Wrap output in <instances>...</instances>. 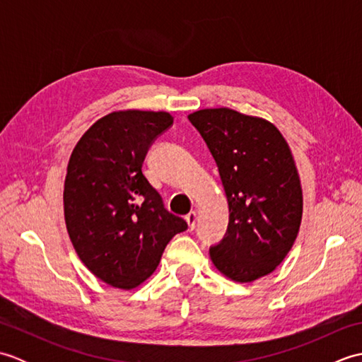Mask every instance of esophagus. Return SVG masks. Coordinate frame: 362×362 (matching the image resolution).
I'll use <instances>...</instances> for the list:
<instances>
[{
  "mask_svg": "<svg viewBox=\"0 0 362 362\" xmlns=\"http://www.w3.org/2000/svg\"><path fill=\"white\" fill-rule=\"evenodd\" d=\"M185 221L188 224V228L189 230H194V226H196V211H189L187 216H185Z\"/></svg>",
  "mask_w": 362,
  "mask_h": 362,
  "instance_id": "obj_1",
  "label": "esophagus"
}]
</instances>
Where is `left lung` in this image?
Wrapping results in <instances>:
<instances>
[{"mask_svg": "<svg viewBox=\"0 0 362 362\" xmlns=\"http://www.w3.org/2000/svg\"><path fill=\"white\" fill-rule=\"evenodd\" d=\"M191 121L216 161L228 202V227L210 247L213 264L230 280L250 283L275 271L294 244L303 196L289 146L263 118L204 109Z\"/></svg>", "mask_w": 362, "mask_h": 362, "instance_id": "8db88e82", "label": "left lung"}]
</instances>
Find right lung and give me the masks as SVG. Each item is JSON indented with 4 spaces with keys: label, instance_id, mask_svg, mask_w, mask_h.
Listing matches in <instances>:
<instances>
[{
    "label": "right lung",
    "instance_id": "obj_1",
    "mask_svg": "<svg viewBox=\"0 0 362 362\" xmlns=\"http://www.w3.org/2000/svg\"><path fill=\"white\" fill-rule=\"evenodd\" d=\"M173 121L166 112L109 113L82 135L68 161V235L88 271L113 288L140 286L173 236L188 228L141 171L151 144Z\"/></svg>",
    "mask_w": 362,
    "mask_h": 362
}]
</instances>
